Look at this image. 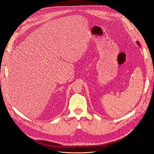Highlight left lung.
Wrapping results in <instances>:
<instances>
[{
  "label": "left lung",
  "mask_w": 154,
  "mask_h": 154,
  "mask_svg": "<svg viewBox=\"0 0 154 154\" xmlns=\"http://www.w3.org/2000/svg\"><path fill=\"white\" fill-rule=\"evenodd\" d=\"M137 45H138V46H140V47H141V46H140V43H139L138 41H137Z\"/></svg>",
  "instance_id": "1"
}]
</instances>
